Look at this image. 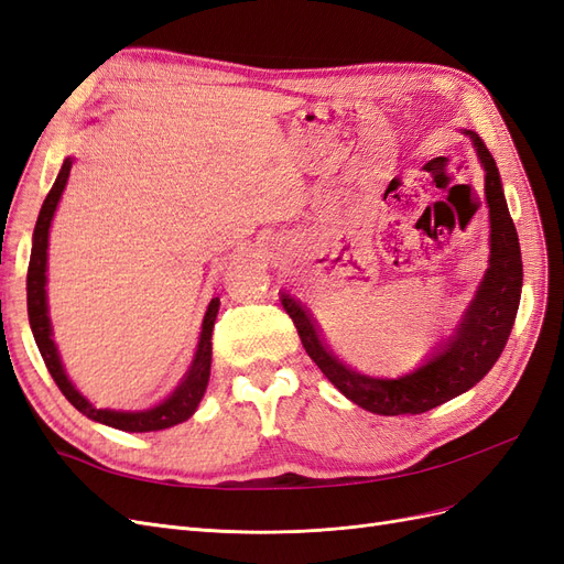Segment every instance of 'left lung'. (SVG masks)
<instances>
[{
    "mask_svg": "<svg viewBox=\"0 0 564 564\" xmlns=\"http://www.w3.org/2000/svg\"><path fill=\"white\" fill-rule=\"evenodd\" d=\"M485 169V202L489 209V265L477 292L449 338L425 355L419 367L395 379L352 371L327 350L315 322L289 294H280L286 315L294 319L301 344L336 390L371 414H423L458 398L480 383L499 360L513 329L522 294V256L518 230L510 218L501 174L480 135L464 129Z\"/></svg>",
    "mask_w": 564,
    "mask_h": 564,
    "instance_id": "obj_1",
    "label": "left lung"
}]
</instances>
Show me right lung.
Returning a JSON list of instances; mask_svg holds the SVG:
<instances>
[{
  "instance_id": "obj_1",
  "label": "right lung",
  "mask_w": 564,
  "mask_h": 564,
  "mask_svg": "<svg viewBox=\"0 0 564 564\" xmlns=\"http://www.w3.org/2000/svg\"><path fill=\"white\" fill-rule=\"evenodd\" d=\"M70 169H73V158H65L61 164V172L56 176V183L51 185V191L40 209L35 232H32V251H30V265H28V317H30L32 336H35V344L42 352V360L51 373V379L56 381L67 402H70L77 412H82L87 419L110 425V429L124 431V433H152V431L172 429V425L187 421L197 412L204 392H207L209 373H212V332L220 308V299L214 296L209 301L207 313H204V319H202V332L197 338L193 362L183 373L181 383L169 392L164 400L150 404L145 409L124 412V409L96 406L94 402L84 398L77 390V386L70 381V377H67L65 365L61 360V352L54 340V327H51L48 299H46L48 232H51V224H54V216L67 185V178H70Z\"/></svg>"
}]
</instances>
